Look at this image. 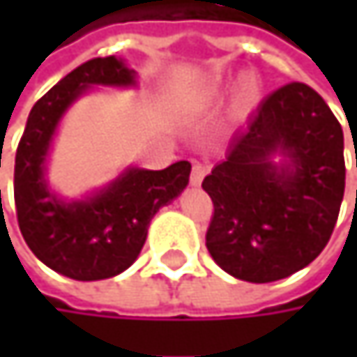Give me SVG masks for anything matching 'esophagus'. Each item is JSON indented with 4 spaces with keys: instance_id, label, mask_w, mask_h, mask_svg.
I'll use <instances>...</instances> for the list:
<instances>
[{
    "instance_id": "34e87169",
    "label": "esophagus",
    "mask_w": 357,
    "mask_h": 357,
    "mask_svg": "<svg viewBox=\"0 0 357 357\" xmlns=\"http://www.w3.org/2000/svg\"><path fill=\"white\" fill-rule=\"evenodd\" d=\"M206 172H208V165H204V163H196L194 167H192V174H190V183L196 188V185H200V181L202 178L206 176Z\"/></svg>"
}]
</instances>
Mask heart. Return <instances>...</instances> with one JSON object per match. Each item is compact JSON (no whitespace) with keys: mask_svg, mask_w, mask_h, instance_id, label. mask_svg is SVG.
<instances>
[{"mask_svg":"<svg viewBox=\"0 0 357 357\" xmlns=\"http://www.w3.org/2000/svg\"><path fill=\"white\" fill-rule=\"evenodd\" d=\"M221 97V82L219 80H211L208 84H204L200 91H198V95H196V99L200 101V103H213V101H217ZM256 99V86H254V82L248 80L246 84H244V89H242V95H240V103L242 105H248Z\"/></svg>","mask_w":357,"mask_h":357,"instance_id":"heart-1","label":"heart"}]
</instances>
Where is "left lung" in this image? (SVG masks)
<instances>
[{
	"mask_svg": "<svg viewBox=\"0 0 357 357\" xmlns=\"http://www.w3.org/2000/svg\"><path fill=\"white\" fill-rule=\"evenodd\" d=\"M202 188L215 206L213 260L250 283L285 279L335 229L345 190L341 123L314 89L285 84L258 105Z\"/></svg>",
	"mask_w": 357,
	"mask_h": 357,
	"instance_id": "1",
	"label": "left lung"
}]
</instances>
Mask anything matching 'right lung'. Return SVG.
I'll return each instance as SVG.
<instances>
[{
	"instance_id": "1",
	"label": "right lung",
	"mask_w": 357,
	"mask_h": 357,
	"mask_svg": "<svg viewBox=\"0 0 357 357\" xmlns=\"http://www.w3.org/2000/svg\"><path fill=\"white\" fill-rule=\"evenodd\" d=\"M93 86H136V72L115 55L72 70L31 109L14 165V200L24 242L43 264L76 281L123 273L144 246L151 219L183 192L192 169L188 161L161 172L128 167L84 198L57 196L45 178L49 149L66 111Z\"/></svg>"
}]
</instances>
